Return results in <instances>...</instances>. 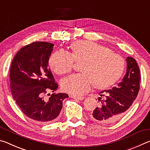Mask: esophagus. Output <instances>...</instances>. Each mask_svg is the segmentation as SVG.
<instances>
[{
	"instance_id": "obj_1",
	"label": "esophagus",
	"mask_w": 150,
	"mask_h": 150,
	"mask_svg": "<svg viewBox=\"0 0 150 150\" xmlns=\"http://www.w3.org/2000/svg\"><path fill=\"white\" fill-rule=\"evenodd\" d=\"M71 97L73 98H74L75 100H82L85 98V97L83 96H71Z\"/></svg>"
}]
</instances>
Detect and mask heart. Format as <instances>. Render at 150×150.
I'll list each match as a JSON object with an SVG mask.
<instances>
[{
  "label": "heart",
  "mask_w": 150,
  "mask_h": 150,
  "mask_svg": "<svg viewBox=\"0 0 150 150\" xmlns=\"http://www.w3.org/2000/svg\"><path fill=\"white\" fill-rule=\"evenodd\" d=\"M68 54L57 51L49 59L51 69L58 75L69 73L74 62L81 63L79 74L71 75L62 81V88L66 93L82 95L90 89H105L120 79L125 69V61L110 49L97 43L80 40L72 43Z\"/></svg>",
  "instance_id": "obj_1"
}]
</instances>
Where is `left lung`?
<instances>
[{
	"label": "left lung",
	"mask_w": 150,
	"mask_h": 150,
	"mask_svg": "<svg viewBox=\"0 0 150 150\" xmlns=\"http://www.w3.org/2000/svg\"><path fill=\"white\" fill-rule=\"evenodd\" d=\"M126 73L117 87L99 93V104L91 115L94 120L103 124L118 121L127 112L138 95L140 72L136 61L126 57Z\"/></svg>",
	"instance_id": "8db88e82"
}]
</instances>
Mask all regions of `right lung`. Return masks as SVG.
Listing matches in <instances>:
<instances>
[{
  "label": "right lung",
  "instance_id": "add662e5",
  "mask_svg": "<svg viewBox=\"0 0 150 150\" xmlns=\"http://www.w3.org/2000/svg\"><path fill=\"white\" fill-rule=\"evenodd\" d=\"M52 43L38 42L18 51L11 66L10 79L12 96L25 115L38 122L47 124L55 120L67 94H52L44 98L48 90L58 88L48 67L54 49Z\"/></svg>",
  "mask_w": 150,
  "mask_h": 150
}]
</instances>
